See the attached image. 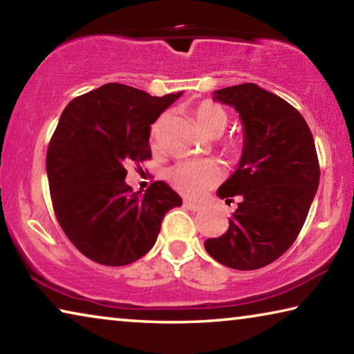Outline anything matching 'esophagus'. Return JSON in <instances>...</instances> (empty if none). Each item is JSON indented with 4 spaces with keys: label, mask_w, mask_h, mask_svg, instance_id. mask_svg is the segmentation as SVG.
Listing matches in <instances>:
<instances>
[{
    "label": "esophagus",
    "mask_w": 354,
    "mask_h": 354,
    "mask_svg": "<svg viewBox=\"0 0 354 354\" xmlns=\"http://www.w3.org/2000/svg\"><path fill=\"white\" fill-rule=\"evenodd\" d=\"M184 206L187 207V209H190V211H200V209H203V206L201 205H198V203H194V201H184Z\"/></svg>",
    "instance_id": "obj_1"
}]
</instances>
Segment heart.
Segmentation results:
<instances>
[{
	"label": "heart",
	"instance_id": "obj_1",
	"mask_svg": "<svg viewBox=\"0 0 354 354\" xmlns=\"http://www.w3.org/2000/svg\"><path fill=\"white\" fill-rule=\"evenodd\" d=\"M194 118L206 136L218 137L228 124V115L221 105L209 100L200 102L194 109ZM167 115H162L153 126V138L159 137ZM171 186L187 197H201L223 178V170L217 162H179L167 173Z\"/></svg>",
	"mask_w": 354,
	"mask_h": 354
}]
</instances>
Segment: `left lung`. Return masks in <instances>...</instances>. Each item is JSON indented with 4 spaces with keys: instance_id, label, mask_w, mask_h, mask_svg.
I'll return each instance as SVG.
<instances>
[{
    "instance_id": "obj_1",
    "label": "left lung",
    "mask_w": 354,
    "mask_h": 354,
    "mask_svg": "<svg viewBox=\"0 0 354 354\" xmlns=\"http://www.w3.org/2000/svg\"><path fill=\"white\" fill-rule=\"evenodd\" d=\"M212 99L243 122L238 167L217 190L227 203L241 200L227 232L205 249L223 266L252 271L285 254L304 225L319 183L315 143L299 111L255 83L217 89Z\"/></svg>"
}]
</instances>
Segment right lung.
<instances>
[{"label": "right lung", "instance_id": "1", "mask_svg": "<svg viewBox=\"0 0 354 354\" xmlns=\"http://www.w3.org/2000/svg\"><path fill=\"white\" fill-rule=\"evenodd\" d=\"M181 96L106 83L72 99L61 113L47 149L50 195L66 236L89 260L137 261L153 249L167 212L183 205L164 181L143 195L124 181L127 162L151 157V124Z\"/></svg>", "mask_w": 354, "mask_h": 354}]
</instances>
